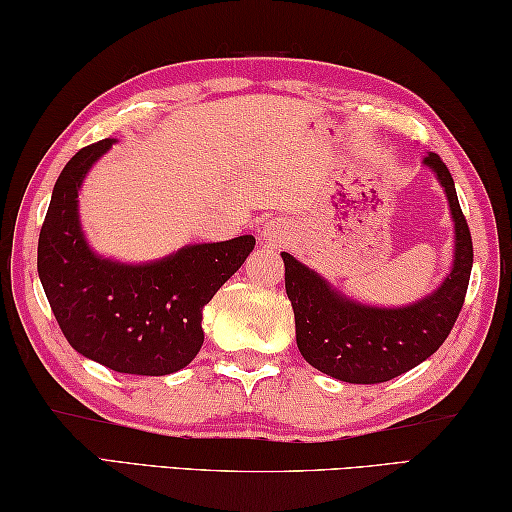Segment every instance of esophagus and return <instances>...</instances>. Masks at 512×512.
Here are the masks:
<instances>
[{
  "label": "esophagus",
  "mask_w": 512,
  "mask_h": 512,
  "mask_svg": "<svg viewBox=\"0 0 512 512\" xmlns=\"http://www.w3.org/2000/svg\"><path fill=\"white\" fill-rule=\"evenodd\" d=\"M264 241L266 244H271V246H277V244H284V239H287V225L284 223H277V221H271V223H266L264 225Z\"/></svg>",
  "instance_id": "esophagus-1"
}]
</instances>
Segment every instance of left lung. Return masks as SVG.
I'll return each instance as SVG.
<instances>
[{"label": "left lung", "instance_id": "1", "mask_svg": "<svg viewBox=\"0 0 512 512\" xmlns=\"http://www.w3.org/2000/svg\"><path fill=\"white\" fill-rule=\"evenodd\" d=\"M424 164L443 185L454 219V266L440 287L406 307H370L345 298L316 271L282 253L284 287L296 316L302 357L348 384H381L429 359L452 332L472 273V237L458 205L454 178L440 155Z\"/></svg>", "mask_w": 512, "mask_h": 512}]
</instances>
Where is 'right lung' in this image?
Returning a JSON list of instances; mask_svg holds the SVG:
<instances>
[{"label":"right lung","instance_id":"add662e5","mask_svg":"<svg viewBox=\"0 0 512 512\" xmlns=\"http://www.w3.org/2000/svg\"><path fill=\"white\" fill-rule=\"evenodd\" d=\"M112 142L85 146L60 171L38 239V275L76 352L128 375H171L201 350L203 307L253 253L255 237L185 246L149 264L99 257L85 241L76 198Z\"/></svg>","mask_w":512,"mask_h":512}]
</instances>
